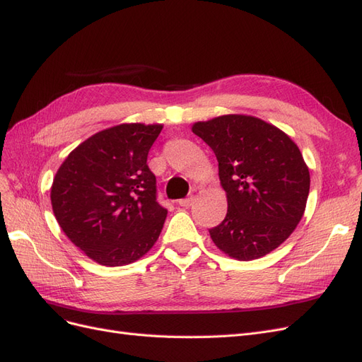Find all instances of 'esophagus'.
I'll list each match as a JSON object with an SVG mask.
<instances>
[{
	"mask_svg": "<svg viewBox=\"0 0 362 362\" xmlns=\"http://www.w3.org/2000/svg\"><path fill=\"white\" fill-rule=\"evenodd\" d=\"M191 202H192V196H189V197H185V199H180L177 203L180 206H185V208H188L189 205H191Z\"/></svg>",
	"mask_w": 362,
	"mask_h": 362,
	"instance_id": "esophagus-1",
	"label": "esophagus"
}]
</instances>
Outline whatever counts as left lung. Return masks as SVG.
<instances>
[{
  "label": "left lung",
  "instance_id": "obj_1",
  "mask_svg": "<svg viewBox=\"0 0 362 362\" xmlns=\"http://www.w3.org/2000/svg\"><path fill=\"white\" fill-rule=\"evenodd\" d=\"M192 133L214 151L226 191L228 212L209 229L212 242L240 262L269 254L304 214L310 174L300 148L280 128L245 115L196 122Z\"/></svg>",
  "mask_w": 362,
  "mask_h": 362
}]
</instances>
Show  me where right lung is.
Segmentation results:
<instances>
[{
  "label": "right lung",
  "mask_w": 362,
  "mask_h": 362,
  "mask_svg": "<svg viewBox=\"0 0 362 362\" xmlns=\"http://www.w3.org/2000/svg\"><path fill=\"white\" fill-rule=\"evenodd\" d=\"M162 125L120 124L93 134L62 162L52 185L61 229L91 260L124 266L157 242L166 211L146 157Z\"/></svg>",
  "instance_id": "add662e5"
}]
</instances>
